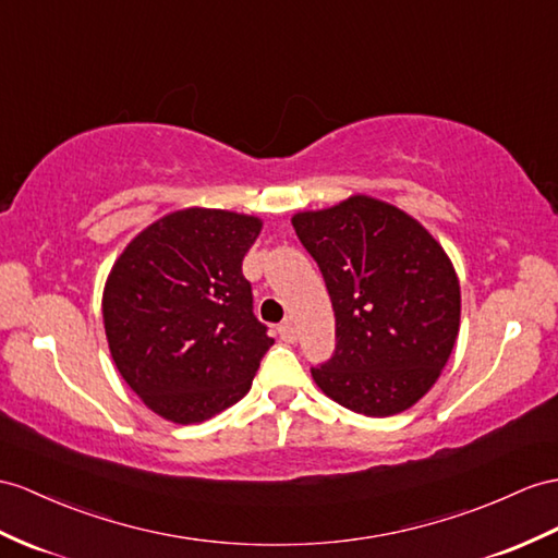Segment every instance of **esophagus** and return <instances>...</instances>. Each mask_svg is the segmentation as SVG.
Segmentation results:
<instances>
[{"mask_svg":"<svg viewBox=\"0 0 558 558\" xmlns=\"http://www.w3.org/2000/svg\"><path fill=\"white\" fill-rule=\"evenodd\" d=\"M279 336L283 338L287 343H295L298 341V333H295V326L291 322H283L279 324Z\"/></svg>","mask_w":558,"mask_h":558,"instance_id":"34e87169","label":"esophagus"}]
</instances>
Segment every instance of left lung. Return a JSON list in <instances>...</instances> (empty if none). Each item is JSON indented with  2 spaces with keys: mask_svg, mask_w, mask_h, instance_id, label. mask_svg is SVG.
Returning <instances> with one entry per match:
<instances>
[{
  "mask_svg": "<svg viewBox=\"0 0 558 558\" xmlns=\"http://www.w3.org/2000/svg\"><path fill=\"white\" fill-rule=\"evenodd\" d=\"M336 317L333 357L312 369L326 398L364 416L410 410L436 386L459 336L450 255L392 203L355 194L291 217Z\"/></svg>",
  "mask_w": 558,
  "mask_h": 558,
  "instance_id": "obj_1",
  "label": "left lung"
}]
</instances>
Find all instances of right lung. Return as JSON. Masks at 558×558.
<instances>
[{"instance_id": "right-lung-1", "label": "right lung", "mask_w": 558, "mask_h": 558, "mask_svg": "<svg viewBox=\"0 0 558 558\" xmlns=\"http://www.w3.org/2000/svg\"><path fill=\"white\" fill-rule=\"evenodd\" d=\"M260 229L255 215L174 210L142 229L108 271V350L140 400L172 424H201L239 402L275 343L241 271Z\"/></svg>"}]
</instances>
